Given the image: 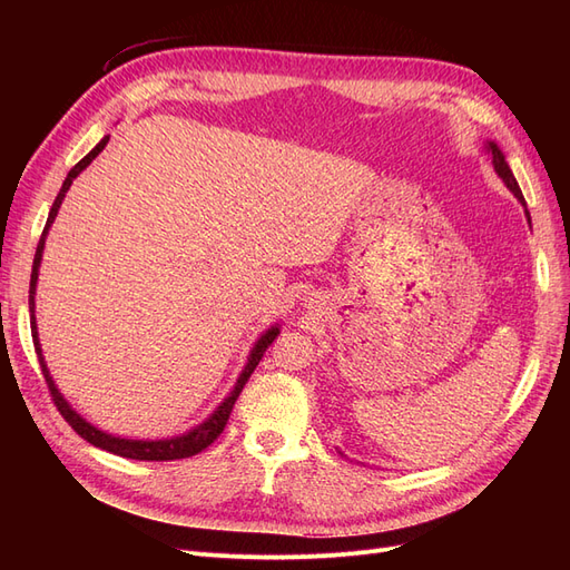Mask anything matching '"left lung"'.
Masks as SVG:
<instances>
[{"label": "left lung", "instance_id": "left-lung-1", "mask_svg": "<svg viewBox=\"0 0 570 570\" xmlns=\"http://www.w3.org/2000/svg\"><path fill=\"white\" fill-rule=\"evenodd\" d=\"M485 151L490 154L494 174H497L499 178H502V183L511 189V193L515 195V199H519V202L523 204L525 216H528V223H530V214H528V206H525L523 193H521V187H519V183H515V178H513V174H511V168H509V164H507V159H504V151L499 149V145H497V142H492V140H488V142H485ZM340 454H342V452H340Z\"/></svg>", "mask_w": 570, "mask_h": 570}]
</instances>
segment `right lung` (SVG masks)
I'll return each instance as SVG.
<instances>
[{
    "mask_svg": "<svg viewBox=\"0 0 570 570\" xmlns=\"http://www.w3.org/2000/svg\"><path fill=\"white\" fill-rule=\"evenodd\" d=\"M107 142H109V135L101 137V140L95 145V149H92L90 154H85V157H82L71 170H68V176H66V180H63V185H61V189H59V195H57L55 204H51V209H49L47 226H45L42 237H40V243H38L36 262H32V273H30L28 308H30L32 342H36V352H38V358H40L42 375H45V381H47L49 392H51V400H55L57 409L61 411V416L68 421V425H71L82 440H88L90 444L99 446V450H107V452H111V454L126 456V459H135V461H176V459H187V456H195V454H199L202 450H206V446H209V444L223 433V428H226V423H228V416H230V411H233V406H235V402H237L239 392H243L245 383L249 381V375H252L254 368L258 366V361H262L264 352L268 350V344H271L275 337H278L281 327H278V325H271L268 331L254 342V347H252V352H249V356H247V364H245L243 373H239L237 383H235V387L230 390V394L214 409V413H209V419H204L199 425L189 428L187 433H183V435L164 438V440H132V438L111 435V433H105V430H101V428L92 425L90 421H85V419L80 416V413L63 400V394L59 392L57 383L51 381V373H49V368H47V361H45V356H42V344H40V337H38V323H36V289H38V275H40V264H42V252H45L47 233H49L51 223H55V218H57V214H59V206H61V202H63V197H66V193H68V187H71V183L82 174L85 168H88V166L92 164V159L99 157V151L107 147Z\"/></svg>",
    "mask_w": 570,
    "mask_h": 570,
    "instance_id": "1",
    "label": "right lung"
}]
</instances>
